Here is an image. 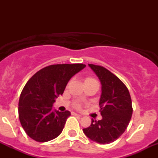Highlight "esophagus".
I'll return each mask as SVG.
<instances>
[{
	"label": "esophagus",
	"instance_id": "obj_1",
	"mask_svg": "<svg viewBox=\"0 0 158 158\" xmlns=\"http://www.w3.org/2000/svg\"><path fill=\"white\" fill-rule=\"evenodd\" d=\"M73 115H75V116H79V117H81V114H77V113H73Z\"/></svg>",
	"mask_w": 158,
	"mask_h": 158
}]
</instances>
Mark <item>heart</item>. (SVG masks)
<instances>
[{
	"label": "heart",
	"mask_w": 158,
	"mask_h": 158,
	"mask_svg": "<svg viewBox=\"0 0 158 158\" xmlns=\"http://www.w3.org/2000/svg\"><path fill=\"white\" fill-rule=\"evenodd\" d=\"M88 81H96V80L93 78H90V77H87L85 79V82H88Z\"/></svg>",
	"instance_id": "b5f03b06"
}]
</instances>
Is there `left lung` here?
Segmentation results:
<instances>
[{
    "instance_id": "8db88e82",
    "label": "left lung",
    "mask_w": 158,
    "mask_h": 158,
    "mask_svg": "<svg viewBox=\"0 0 158 158\" xmlns=\"http://www.w3.org/2000/svg\"><path fill=\"white\" fill-rule=\"evenodd\" d=\"M101 82L102 94L99 99L101 120L94 121L84 128L88 138L100 144H108L124 133L131 120L132 103L126 86L118 77L99 65L88 64Z\"/></svg>"
}]
</instances>
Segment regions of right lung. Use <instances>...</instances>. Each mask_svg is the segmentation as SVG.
<instances>
[{"label":"right lung","instance_id":"1","mask_svg":"<svg viewBox=\"0 0 158 158\" xmlns=\"http://www.w3.org/2000/svg\"><path fill=\"white\" fill-rule=\"evenodd\" d=\"M83 64H52L34 74L20 96L19 116L27 135L37 142H48L62 131L70 112L52 109L69 80L84 69Z\"/></svg>","mask_w":158,"mask_h":158}]
</instances>
